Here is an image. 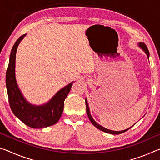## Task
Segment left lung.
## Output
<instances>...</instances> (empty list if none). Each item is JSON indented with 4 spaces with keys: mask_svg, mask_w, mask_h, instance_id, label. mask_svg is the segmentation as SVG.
Masks as SVG:
<instances>
[{
    "mask_svg": "<svg viewBox=\"0 0 160 160\" xmlns=\"http://www.w3.org/2000/svg\"><path fill=\"white\" fill-rule=\"evenodd\" d=\"M139 46H140V47H141V48H142V49L145 51V52L146 53V54H147V56L149 58V55H150V54H149V51H148V49L147 46H146V45L144 44V43H140ZM85 104H86V111H87V113H88V116L89 119H90V121L92 122V123L94 126L97 127V128L99 129V130H101V131H102L106 132H107V133L113 134V135H116V134H121V133H123V132H124L127 131L128 129H130V128H131V127H132V126H134V125H133L132 126H131V128H127V129H126V130H123V131H111V130L105 128H104V127H103V126H100L99 124L96 123L95 121H94V119L92 118V116H91L90 112V109H89V107H88V102H87V99H85Z\"/></svg>",
    "mask_w": 160,
    "mask_h": 160,
    "instance_id": "obj_1",
    "label": "left lung"
}]
</instances>
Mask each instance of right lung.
Instances as JSON below:
<instances>
[{
  "mask_svg": "<svg viewBox=\"0 0 160 160\" xmlns=\"http://www.w3.org/2000/svg\"><path fill=\"white\" fill-rule=\"evenodd\" d=\"M25 34L18 38L13 45L6 71L5 84L10 107L12 113L20 121L33 128H43L54 125L58 121L64 107V101L71 89L70 83L61 90L47 104L42 106H33L24 98L19 90L15 79V56L18 44Z\"/></svg>",
  "mask_w": 160,
  "mask_h": 160,
  "instance_id": "obj_1",
  "label": "right lung"
}]
</instances>
